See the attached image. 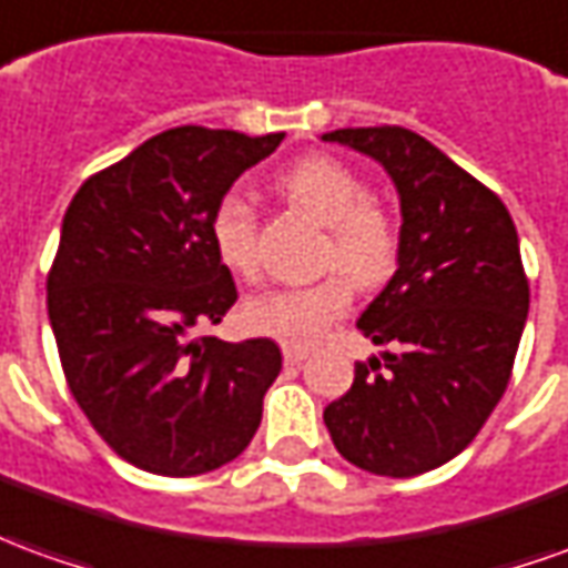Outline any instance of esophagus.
<instances>
[{"label":"esophagus","mask_w":568,"mask_h":568,"mask_svg":"<svg viewBox=\"0 0 568 568\" xmlns=\"http://www.w3.org/2000/svg\"><path fill=\"white\" fill-rule=\"evenodd\" d=\"M283 356H285V366H301V363L307 359V351H304V347H292V344H285Z\"/></svg>","instance_id":"esophagus-1"}]
</instances>
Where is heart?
<instances>
[{
	"label": "heart",
	"instance_id": "1",
	"mask_svg": "<svg viewBox=\"0 0 568 568\" xmlns=\"http://www.w3.org/2000/svg\"><path fill=\"white\" fill-rule=\"evenodd\" d=\"M280 187L316 224L328 227V243L323 248L325 267H341L359 285H378L394 273L399 255L394 221L368 202V184L351 165L332 156H307L280 178ZM209 233L224 267L240 276H255V209L243 196L227 193L217 202ZM347 276L328 273L316 283L267 288L245 301L243 323L255 335L307 347L351 311L353 288Z\"/></svg>",
	"mask_w": 568,
	"mask_h": 568
}]
</instances>
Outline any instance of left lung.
<instances>
[{"label":"left lung","mask_w":568,"mask_h":568,"mask_svg":"<svg viewBox=\"0 0 568 568\" xmlns=\"http://www.w3.org/2000/svg\"><path fill=\"white\" fill-rule=\"evenodd\" d=\"M328 144L375 160L399 196L396 271L356 328L399 351L356 363L323 422L335 449L378 477H418L470 446L505 394L529 283L505 202L422 134L325 132Z\"/></svg>","instance_id":"8db88e82"}]
</instances>
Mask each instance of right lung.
<instances>
[{"mask_svg":"<svg viewBox=\"0 0 568 568\" xmlns=\"http://www.w3.org/2000/svg\"><path fill=\"white\" fill-rule=\"evenodd\" d=\"M181 125L89 178L49 273L63 375L110 449L160 477H196L252 443L283 353L271 338H193L236 304L212 243L233 181L283 144Z\"/></svg>","mask_w":568,"mask_h":568,"instance_id":"1","label":"right lung"}]
</instances>
